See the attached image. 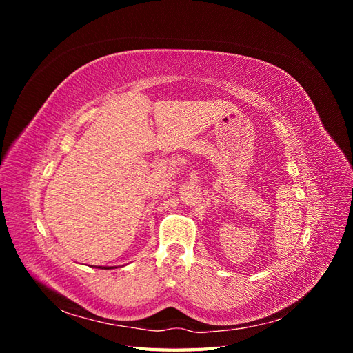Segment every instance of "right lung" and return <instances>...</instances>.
Listing matches in <instances>:
<instances>
[{
    "instance_id": "obj_1",
    "label": "right lung",
    "mask_w": 353,
    "mask_h": 353,
    "mask_svg": "<svg viewBox=\"0 0 353 353\" xmlns=\"http://www.w3.org/2000/svg\"><path fill=\"white\" fill-rule=\"evenodd\" d=\"M99 268H100V266H99ZM103 270V268H101ZM104 270H112V268H104Z\"/></svg>"
}]
</instances>
